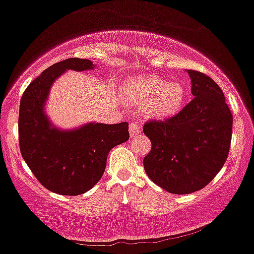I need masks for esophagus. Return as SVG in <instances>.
Segmentation results:
<instances>
[{
	"instance_id": "34e87169",
	"label": "esophagus",
	"mask_w": 254,
	"mask_h": 254,
	"mask_svg": "<svg viewBox=\"0 0 254 254\" xmlns=\"http://www.w3.org/2000/svg\"><path fill=\"white\" fill-rule=\"evenodd\" d=\"M129 132H130V137L133 138L138 135L140 132V127H138V124L136 122H131L129 125Z\"/></svg>"
}]
</instances>
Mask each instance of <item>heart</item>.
<instances>
[{
	"mask_svg": "<svg viewBox=\"0 0 254 254\" xmlns=\"http://www.w3.org/2000/svg\"><path fill=\"white\" fill-rule=\"evenodd\" d=\"M123 96L131 104L143 105V113L155 121H166L180 113L188 100V89L181 80L168 82L155 74L130 80Z\"/></svg>",
	"mask_w": 254,
	"mask_h": 254,
	"instance_id": "heart-1",
	"label": "heart"
}]
</instances>
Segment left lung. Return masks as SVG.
<instances>
[{
	"mask_svg": "<svg viewBox=\"0 0 254 254\" xmlns=\"http://www.w3.org/2000/svg\"><path fill=\"white\" fill-rule=\"evenodd\" d=\"M195 96L172 118L150 121L143 132L152 149L143 159L146 174L172 194H190L207 186L229 153L233 117L212 78L188 69Z\"/></svg>",
	"mask_w": 254,
	"mask_h": 254,
	"instance_id": "left-lung-1",
	"label": "left lung"
}]
</instances>
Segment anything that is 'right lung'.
Instances as JSON below:
<instances>
[{
  "label": "right lung",
  "instance_id": "add662e5",
  "mask_svg": "<svg viewBox=\"0 0 254 254\" xmlns=\"http://www.w3.org/2000/svg\"><path fill=\"white\" fill-rule=\"evenodd\" d=\"M93 68V61L79 58L54 64L30 83L20 100L21 155L41 185L61 195L90 190L104 175L110 150L129 140L127 122H90L73 129H60L46 113L50 88L61 74L68 69L82 72Z\"/></svg>",
  "mask_w": 254,
  "mask_h": 254
}]
</instances>
